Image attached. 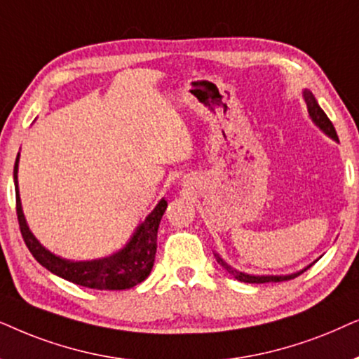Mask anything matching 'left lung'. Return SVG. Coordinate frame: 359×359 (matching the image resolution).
I'll return each instance as SVG.
<instances>
[{
	"label": "left lung",
	"instance_id": "8db88e82",
	"mask_svg": "<svg viewBox=\"0 0 359 359\" xmlns=\"http://www.w3.org/2000/svg\"><path fill=\"white\" fill-rule=\"evenodd\" d=\"M302 97L305 100V103H307V109H309V116L312 121L315 123V126L320 128V131H323L325 135H327L328 137H332L333 141H338V136H337V131H335V126H333L332 121H330L327 114H325V111L322 108H320V104L317 100H315L313 93L310 92V90L305 88L302 92ZM215 257H217V262L219 266L223 267L224 271L229 272L235 279L241 280V283H248V284H264V283H283V280H290L294 279V277H297L302 274V272H305L309 269L310 266L313 264H309L307 267H304V269H300L297 272H292V274H285V276H255V274H248V272H243V271H238L235 269L233 266H229L226 261L223 259L222 256L218 255V252H213Z\"/></svg>",
	"mask_w": 359,
	"mask_h": 359
}]
</instances>
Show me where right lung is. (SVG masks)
Here are the masks:
<instances>
[{
  "label": "right lung",
  "instance_id": "add662e5",
  "mask_svg": "<svg viewBox=\"0 0 359 359\" xmlns=\"http://www.w3.org/2000/svg\"><path fill=\"white\" fill-rule=\"evenodd\" d=\"M18 167H19V152L14 162V189H16V212L19 219V228L24 243L29 248L31 255L41 266H44L52 274L70 280L76 285L83 287L98 289V290H124L131 289L141 284L149 276L154 266V257L157 250V228H159L161 218L167 208L165 198H161L154 210L147 215L144 222L137 224L130 240L121 250L113 255L98 257L90 261H72L60 257L46 250L39 240L32 235L27 226L26 217L22 213L21 197H19L18 185Z\"/></svg>",
  "mask_w": 359,
  "mask_h": 359
}]
</instances>
